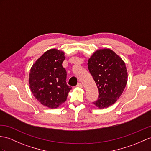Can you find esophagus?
<instances>
[{
  "instance_id": "obj_1",
  "label": "esophagus",
  "mask_w": 151,
  "mask_h": 151,
  "mask_svg": "<svg viewBox=\"0 0 151 151\" xmlns=\"http://www.w3.org/2000/svg\"><path fill=\"white\" fill-rule=\"evenodd\" d=\"M77 87H82V84L81 83H78V84H77V86H76Z\"/></svg>"
}]
</instances>
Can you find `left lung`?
<instances>
[{"instance_id":"8db88e82","label":"left lung","mask_w":151,"mask_h":151,"mask_svg":"<svg viewBox=\"0 0 151 151\" xmlns=\"http://www.w3.org/2000/svg\"><path fill=\"white\" fill-rule=\"evenodd\" d=\"M87 65L99 93L93 104L99 109L109 107L120 98L127 84L125 62L110 49H103L94 52Z\"/></svg>"}]
</instances>
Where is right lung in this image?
<instances>
[{"instance_id": "right-lung-1", "label": "right lung", "mask_w": 151, "mask_h": 151, "mask_svg": "<svg viewBox=\"0 0 151 151\" xmlns=\"http://www.w3.org/2000/svg\"><path fill=\"white\" fill-rule=\"evenodd\" d=\"M64 52L51 49L35 62L30 70L29 83L35 99L44 106L57 108L65 102L72 88L66 83L67 73L63 68Z\"/></svg>"}]
</instances>
